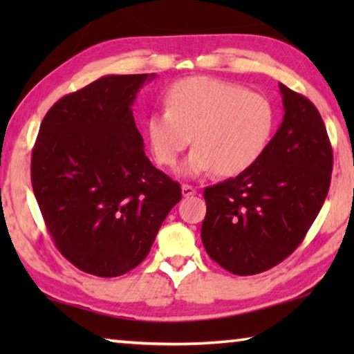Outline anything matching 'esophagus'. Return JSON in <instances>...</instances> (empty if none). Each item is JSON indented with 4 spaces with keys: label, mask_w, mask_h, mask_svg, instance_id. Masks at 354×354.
I'll list each match as a JSON object with an SVG mask.
<instances>
[{
    "label": "esophagus",
    "mask_w": 354,
    "mask_h": 354,
    "mask_svg": "<svg viewBox=\"0 0 354 354\" xmlns=\"http://www.w3.org/2000/svg\"><path fill=\"white\" fill-rule=\"evenodd\" d=\"M181 190H183V196H185V198H187V196H192V195L196 194L195 187H192V185H189V184H183Z\"/></svg>",
    "instance_id": "obj_1"
}]
</instances>
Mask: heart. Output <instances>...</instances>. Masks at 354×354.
Returning <instances> with one entry per match:
<instances>
[{
	"label": "heart",
	"mask_w": 354,
	"mask_h": 354,
	"mask_svg": "<svg viewBox=\"0 0 354 354\" xmlns=\"http://www.w3.org/2000/svg\"><path fill=\"white\" fill-rule=\"evenodd\" d=\"M165 111H154L145 128L156 160L173 167L190 145L179 169L184 176L215 170L234 176L257 162L270 142L274 111L266 97L212 76H190L171 84Z\"/></svg>",
	"instance_id": "1"
}]
</instances>
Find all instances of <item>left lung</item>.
Masks as SVG:
<instances>
[{"label": "left lung", "mask_w": 354, "mask_h": 354, "mask_svg": "<svg viewBox=\"0 0 354 354\" xmlns=\"http://www.w3.org/2000/svg\"><path fill=\"white\" fill-rule=\"evenodd\" d=\"M279 92L283 123L257 162L203 194V245L239 277L266 272L295 251L331 183L333 148L319 111L284 84Z\"/></svg>", "instance_id": "obj_1"}]
</instances>
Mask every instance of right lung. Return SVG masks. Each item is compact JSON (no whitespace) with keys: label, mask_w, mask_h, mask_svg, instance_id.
Instances as JSON below:
<instances>
[{"label":"right lung","mask_w":354,"mask_h":354,"mask_svg":"<svg viewBox=\"0 0 354 354\" xmlns=\"http://www.w3.org/2000/svg\"><path fill=\"white\" fill-rule=\"evenodd\" d=\"M156 75H109L46 112L31 181L46 230L80 270L113 278L145 259L181 200L176 181L149 162L133 109Z\"/></svg>","instance_id":"1"}]
</instances>
